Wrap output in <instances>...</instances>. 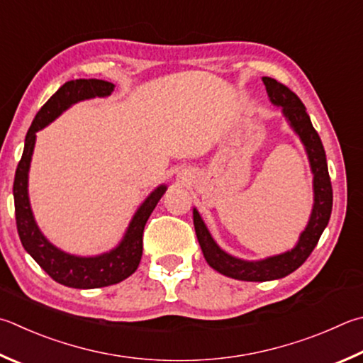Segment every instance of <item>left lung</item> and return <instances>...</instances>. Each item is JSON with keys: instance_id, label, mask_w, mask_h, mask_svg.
Listing matches in <instances>:
<instances>
[{"instance_id": "8db88e82", "label": "left lung", "mask_w": 363, "mask_h": 363, "mask_svg": "<svg viewBox=\"0 0 363 363\" xmlns=\"http://www.w3.org/2000/svg\"><path fill=\"white\" fill-rule=\"evenodd\" d=\"M262 81L265 84L269 101L274 106L282 108V114L287 118L292 130L298 135L308 154L309 167H311V173L314 176V204L306 228L301 232L295 247L287 250V252L267 257V259L262 260H242L238 259V257L227 254L225 250L217 246V242L209 233L206 223L203 222L200 213L196 211V208H194L195 233L209 267L223 276H228V278L254 282L281 279L301 267L309 254L313 252L315 245H318L322 232H324L328 220H330L333 204L332 182L330 176H328L325 150L324 146H322L318 131L313 127L311 118H309L306 113L305 104L301 103L300 98L291 89L278 82L276 79L262 77Z\"/></svg>"}]
</instances>
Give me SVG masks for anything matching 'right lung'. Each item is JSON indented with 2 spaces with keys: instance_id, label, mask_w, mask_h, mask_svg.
<instances>
[{
  "instance_id": "add662e5",
  "label": "right lung",
  "mask_w": 363,
  "mask_h": 363,
  "mask_svg": "<svg viewBox=\"0 0 363 363\" xmlns=\"http://www.w3.org/2000/svg\"><path fill=\"white\" fill-rule=\"evenodd\" d=\"M113 82L101 79H76L65 82L48 103L38 111L31 127L25 138L22 159L17 164L14 177V204L17 232L25 247L36 263L58 284L74 289H98L113 286L127 279L136 272L143 255L144 225L160 201L167 186H159L150 192L131 219L122 241L109 250L95 257H79L65 252L45 238L33 216L28 199V171L33 149L36 143V131L48 127L63 111L82 100L95 96H109L114 91Z\"/></svg>"
}]
</instances>
